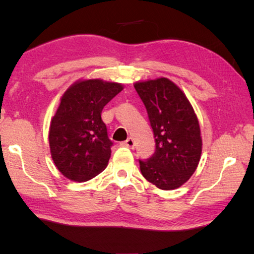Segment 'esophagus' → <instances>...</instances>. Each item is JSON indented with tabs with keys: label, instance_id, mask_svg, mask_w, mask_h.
Segmentation results:
<instances>
[{
	"label": "esophagus",
	"instance_id": "obj_1",
	"mask_svg": "<svg viewBox=\"0 0 254 254\" xmlns=\"http://www.w3.org/2000/svg\"><path fill=\"white\" fill-rule=\"evenodd\" d=\"M123 144L126 145V147H127V148L133 149V148H134V145H135L134 139H133V137H127V139L126 141H124Z\"/></svg>",
	"mask_w": 254,
	"mask_h": 254
}]
</instances>
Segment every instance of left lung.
I'll use <instances>...</instances> for the list:
<instances>
[{
    "label": "left lung",
    "mask_w": 254,
    "mask_h": 254,
    "mask_svg": "<svg viewBox=\"0 0 254 254\" xmlns=\"http://www.w3.org/2000/svg\"><path fill=\"white\" fill-rule=\"evenodd\" d=\"M134 88L147 110L156 150L139 159L140 170L149 183L171 190L195 173L201 153L198 120L177 85L167 78L136 83Z\"/></svg>",
    "instance_id": "left-lung-1"
}]
</instances>
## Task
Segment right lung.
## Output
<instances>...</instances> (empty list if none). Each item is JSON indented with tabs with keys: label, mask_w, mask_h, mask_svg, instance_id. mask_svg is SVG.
<instances>
[{
	"label": "right lung",
	"mask_w": 254,
	"mask_h": 254,
	"mask_svg": "<svg viewBox=\"0 0 254 254\" xmlns=\"http://www.w3.org/2000/svg\"><path fill=\"white\" fill-rule=\"evenodd\" d=\"M122 89L118 83L88 79L63 95L51 120L49 144L56 167L68 179L86 182L106 168L113 142L101 113Z\"/></svg>",
	"instance_id": "1"
}]
</instances>
